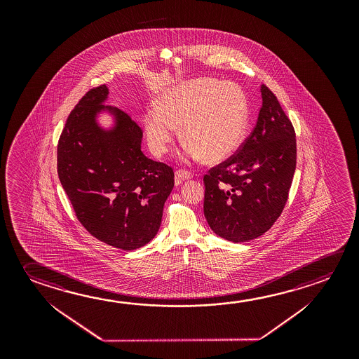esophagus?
<instances>
[{"instance_id": "esophagus-1", "label": "esophagus", "mask_w": 359, "mask_h": 359, "mask_svg": "<svg viewBox=\"0 0 359 359\" xmlns=\"http://www.w3.org/2000/svg\"><path fill=\"white\" fill-rule=\"evenodd\" d=\"M193 177V174L191 172H189V171L184 170H177L175 172V184H182V182H185V180H190Z\"/></svg>"}]
</instances>
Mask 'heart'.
Masks as SVG:
<instances>
[{
    "instance_id": "1",
    "label": "heart",
    "mask_w": 359,
    "mask_h": 359,
    "mask_svg": "<svg viewBox=\"0 0 359 359\" xmlns=\"http://www.w3.org/2000/svg\"><path fill=\"white\" fill-rule=\"evenodd\" d=\"M249 123L243 88L210 77L182 81L160 95L144 116L147 144L155 156L170 150L182 128L184 158L222 163L241 149Z\"/></svg>"
}]
</instances>
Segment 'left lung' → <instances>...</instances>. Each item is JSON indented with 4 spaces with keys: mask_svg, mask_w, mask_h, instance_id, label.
Instances as JSON below:
<instances>
[{
    "mask_svg": "<svg viewBox=\"0 0 359 359\" xmlns=\"http://www.w3.org/2000/svg\"><path fill=\"white\" fill-rule=\"evenodd\" d=\"M257 125L241 149L204 177V215L217 236L252 241L271 229L288 200L297 164L294 128L265 85Z\"/></svg>",
    "mask_w": 359,
    "mask_h": 359,
    "instance_id": "left-lung-1",
    "label": "left lung"
}]
</instances>
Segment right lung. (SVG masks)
<instances>
[{
  "label": "right lung",
  "mask_w": 359,
  "mask_h": 359,
  "mask_svg": "<svg viewBox=\"0 0 359 359\" xmlns=\"http://www.w3.org/2000/svg\"><path fill=\"white\" fill-rule=\"evenodd\" d=\"M107 96L106 85L91 88L70 112L57 172L83 228L111 247L134 250L158 234L174 171L144 155L142 129L126 112L104 105ZM104 111L114 118L110 130L97 121Z\"/></svg>",
  "instance_id": "1"
}]
</instances>
